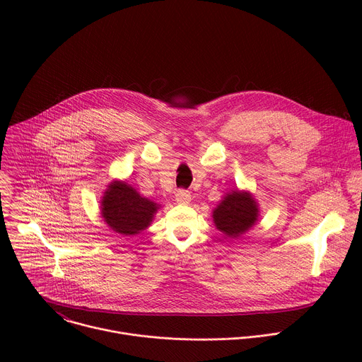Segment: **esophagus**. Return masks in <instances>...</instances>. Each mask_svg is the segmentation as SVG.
<instances>
[{
    "mask_svg": "<svg viewBox=\"0 0 362 362\" xmlns=\"http://www.w3.org/2000/svg\"><path fill=\"white\" fill-rule=\"evenodd\" d=\"M192 200V196L187 190H183V189H179L176 192V202L180 203V204H187L189 202Z\"/></svg>",
    "mask_w": 362,
    "mask_h": 362,
    "instance_id": "34e87169",
    "label": "esophagus"
}]
</instances>
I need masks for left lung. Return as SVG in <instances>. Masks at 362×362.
I'll list each match as a JSON object with an SVG mask.
<instances>
[{"mask_svg": "<svg viewBox=\"0 0 362 362\" xmlns=\"http://www.w3.org/2000/svg\"><path fill=\"white\" fill-rule=\"evenodd\" d=\"M259 209L249 192L232 190L214 211L215 226L229 238H238L249 230L257 221Z\"/></svg>", "mask_w": 362, "mask_h": 362, "instance_id": "left-lung-1", "label": "left lung"}]
</instances>
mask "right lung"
<instances>
[{
  "instance_id": "1",
  "label": "right lung",
  "mask_w": 362,
  "mask_h": 362,
  "mask_svg": "<svg viewBox=\"0 0 362 362\" xmlns=\"http://www.w3.org/2000/svg\"><path fill=\"white\" fill-rule=\"evenodd\" d=\"M159 204L140 196L126 182L115 180L101 200V216L120 235H137L144 230L158 212Z\"/></svg>"
}]
</instances>
